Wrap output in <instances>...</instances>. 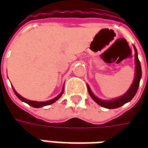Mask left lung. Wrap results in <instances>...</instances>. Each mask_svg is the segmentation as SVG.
Masks as SVG:
<instances>
[{"mask_svg": "<svg viewBox=\"0 0 148 148\" xmlns=\"http://www.w3.org/2000/svg\"><path fill=\"white\" fill-rule=\"evenodd\" d=\"M134 49H135V59H136V76L134 78V81L132 86H131L130 89L127 90V92L125 94H124L123 96H121L119 98L116 99L112 100V101H103L99 98H97V97L93 95V93H92V91L90 90V88L89 86H87V89H88V92L90 93V97H92V99L97 103L99 106H102L104 108L106 109H116L119 108L121 106H124L125 103L130 101L132 99L134 96L136 95L139 86H140V81L142 76V71H141V66H140V62L139 58H138V55H137V50L136 48V47L134 46Z\"/></svg>", "mask_w": 148, "mask_h": 148, "instance_id": "8db88e82", "label": "left lung"}]
</instances>
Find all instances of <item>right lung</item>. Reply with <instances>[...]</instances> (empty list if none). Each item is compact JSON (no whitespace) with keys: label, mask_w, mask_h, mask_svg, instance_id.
Listing matches in <instances>:
<instances>
[{"label":"right lung","mask_w":148,"mask_h":148,"mask_svg":"<svg viewBox=\"0 0 148 148\" xmlns=\"http://www.w3.org/2000/svg\"><path fill=\"white\" fill-rule=\"evenodd\" d=\"M13 89V88H12ZM13 91H14L15 94L16 95V97H17L19 99L21 100V101H24V102L27 103V104H28L29 106H32V107H34V108H40V107H42V106H49V105H51V104H52V103H54L55 101H56L60 97L62 96V94L63 93V91H64V88H63V90H62V91L61 92V93L58 95V96H57L56 97H55L54 99L51 100V101H42V102H39V101H30V100H27V99H25V98H24L23 97H21L19 93H17L16 92V90L13 89Z\"/></svg>","instance_id":"1"}]
</instances>
